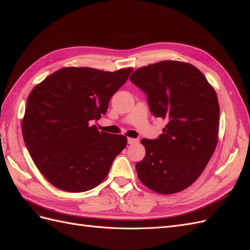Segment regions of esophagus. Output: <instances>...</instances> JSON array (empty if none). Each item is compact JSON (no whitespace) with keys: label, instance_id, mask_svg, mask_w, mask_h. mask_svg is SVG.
<instances>
[{"label":"esophagus","instance_id":"esophagus-1","mask_svg":"<svg viewBox=\"0 0 250 250\" xmlns=\"http://www.w3.org/2000/svg\"><path fill=\"white\" fill-rule=\"evenodd\" d=\"M138 142H139V139H137V138H127V144L131 146L136 145V144H138Z\"/></svg>","mask_w":250,"mask_h":250}]
</instances>
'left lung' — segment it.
<instances>
[{
  "label": "left lung",
  "instance_id": "8db88e82",
  "mask_svg": "<svg viewBox=\"0 0 250 250\" xmlns=\"http://www.w3.org/2000/svg\"><path fill=\"white\" fill-rule=\"evenodd\" d=\"M130 80L146 94L154 116L167 121L159 138L141 140L146 156L136 163L139 180L162 195L188 188L200 177L218 144L215 89L198 68L178 61L139 68Z\"/></svg>",
  "mask_w": 250,
  "mask_h": 250
}]
</instances>
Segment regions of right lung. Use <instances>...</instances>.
<instances>
[{"mask_svg":"<svg viewBox=\"0 0 250 250\" xmlns=\"http://www.w3.org/2000/svg\"><path fill=\"white\" fill-rule=\"evenodd\" d=\"M132 71L66 67L30 92L22 121L24 141L34 165L55 188L82 192L108 176L127 139L99 132L90 123L104 115Z\"/></svg>","mask_w":250,"mask_h":250,"instance_id":"1","label":"right lung"}]
</instances>
